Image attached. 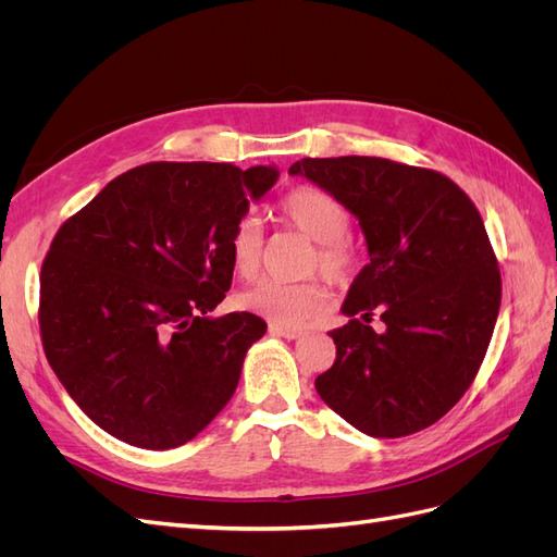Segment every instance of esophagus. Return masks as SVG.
I'll use <instances>...</instances> for the list:
<instances>
[{
    "instance_id": "esophagus-1",
    "label": "esophagus",
    "mask_w": 557,
    "mask_h": 557,
    "mask_svg": "<svg viewBox=\"0 0 557 557\" xmlns=\"http://www.w3.org/2000/svg\"><path fill=\"white\" fill-rule=\"evenodd\" d=\"M269 332L274 336H283V339H297V336H301V330L288 327V325H276V323H269Z\"/></svg>"
}]
</instances>
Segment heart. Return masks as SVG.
<instances>
[{
    "mask_svg": "<svg viewBox=\"0 0 557 557\" xmlns=\"http://www.w3.org/2000/svg\"><path fill=\"white\" fill-rule=\"evenodd\" d=\"M281 215L299 232L313 239L309 269H320L332 283L348 285L362 269V248L348 232V211L332 195L299 185L278 201ZM264 250V234L258 215H244L230 234V260L242 278L258 274ZM239 305L276 325H301L323 313L330 293L320 281L283 283L264 278L242 293Z\"/></svg>",
    "mask_w": 557,
    "mask_h": 557,
    "instance_id": "b5f03b06",
    "label": "heart"
}]
</instances>
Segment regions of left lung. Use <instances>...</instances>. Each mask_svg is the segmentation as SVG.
Returning a JSON list of instances; mask_svg holds the SVG:
<instances>
[{"label":"left lung","instance_id":"left-lung-1","mask_svg":"<svg viewBox=\"0 0 557 557\" xmlns=\"http://www.w3.org/2000/svg\"><path fill=\"white\" fill-rule=\"evenodd\" d=\"M290 174L342 201L369 252L342 307L348 323L330 332L320 399L379 440L430 428L467 393L497 323L502 278L479 209L444 174L385 158H305Z\"/></svg>","mask_w":557,"mask_h":557}]
</instances>
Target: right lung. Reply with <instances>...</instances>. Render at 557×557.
Listing matches in <instances>:
<instances>
[{"label": "right lung", "instance_id": "add662e5", "mask_svg": "<svg viewBox=\"0 0 557 557\" xmlns=\"http://www.w3.org/2000/svg\"><path fill=\"white\" fill-rule=\"evenodd\" d=\"M276 166L150 162L66 221L41 267L48 364L95 425L148 450L183 446L237 391L256 313L213 318L230 234Z\"/></svg>", "mask_w": 557, "mask_h": 557}]
</instances>
